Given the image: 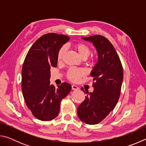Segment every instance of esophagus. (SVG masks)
<instances>
[{"label":"esophagus","mask_w":146,"mask_h":146,"mask_svg":"<svg viewBox=\"0 0 146 146\" xmlns=\"http://www.w3.org/2000/svg\"><path fill=\"white\" fill-rule=\"evenodd\" d=\"M71 88H72V90H78V88L76 86H75V85H72V86H71Z\"/></svg>","instance_id":"obj_1"}]
</instances>
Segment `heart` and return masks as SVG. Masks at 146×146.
<instances>
[{
  "instance_id": "obj_1",
  "label": "heart",
  "mask_w": 146,
  "mask_h": 146,
  "mask_svg": "<svg viewBox=\"0 0 146 146\" xmlns=\"http://www.w3.org/2000/svg\"><path fill=\"white\" fill-rule=\"evenodd\" d=\"M75 48L78 51V53L81 57L83 58H86L90 55L91 53V47L88 44L84 42H77L75 44ZM66 51V48L65 46L61 47L58 51L57 53V62H61L63 60L64 54ZM95 57L91 56L89 60V62L93 63L95 61ZM86 74V71L84 69H76L70 68L68 70L66 73V77L69 80L73 82H78L82 76Z\"/></svg>"
}]
</instances>
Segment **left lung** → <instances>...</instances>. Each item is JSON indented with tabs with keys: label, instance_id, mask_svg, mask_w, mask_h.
<instances>
[{
	"label": "left lung",
	"instance_id": "left-lung-1",
	"mask_svg": "<svg viewBox=\"0 0 146 146\" xmlns=\"http://www.w3.org/2000/svg\"><path fill=\"white\" fill-rule=\"evenodd\" d=\"M82 38L92 42L96 47L98 61L91 73L94 80L93 92L88 95H88L78 106L77 114L83 122L94 125L104 119L117 105L123 81V68L117 51L108 38L100 35Z\"/></svg>",
	"mask_w": 146,
	"mask_h": 146
}]
</instances>
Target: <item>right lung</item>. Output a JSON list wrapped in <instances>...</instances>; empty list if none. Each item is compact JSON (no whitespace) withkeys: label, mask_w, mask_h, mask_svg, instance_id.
<instances>
[{"label":"right lung","mask_w":146,"mask_h":146,"mask_svg":"<svg viewBox=\"0 0 146 146\" xmlns=\"http://www.w3.org/2000/svg\"><path fill=\"white\" fill-rule=\"evenodd\" d=\"M70 37L64 35L47 33L38 38L29 49L22 69V91L26 106L35 117L49 121L57 117L61 100L71 86L50 84V69L57 66V53Z\"/></svg>","instance_id":"right-lung-1"}]
</instances>
